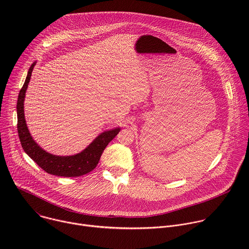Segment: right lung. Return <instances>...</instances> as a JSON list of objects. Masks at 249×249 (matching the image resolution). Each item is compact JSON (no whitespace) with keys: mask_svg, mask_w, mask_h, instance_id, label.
I'll list each match as a JSON object with an SVG mask.
<instances>
[{"mask_svg":"<svg viewBox=\"0 0 249 249\" xmlns=\"http://www.w3.org/2000/svg\"><path fill=\"white\" fill-rule=\"evenodd\" d=\"M35 64L36 62H34L28 70L17 103L18 132L21 147L30 159L49 174L64 177H76L87 174L96 167L102 152L121 129L116 127L102 132L84 151L73 156H56L43 150L31 137L24 117V97Z\"/></svg>","mask_w":249,"mask_h":249,"instance_id":"obj_1","label":"right lung"}]
</instances>
